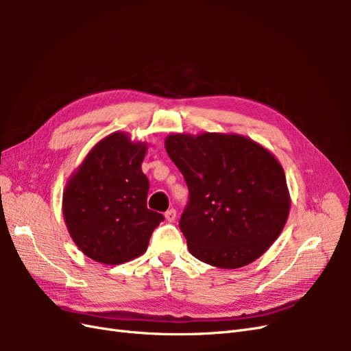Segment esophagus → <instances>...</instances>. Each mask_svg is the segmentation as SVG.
Masks as SVG:
<instances>
[{"label": "esophagus", "mask_w": 351, "mask_h": 351, "mask_svg": "<svg viewBox=\"0 0 351 351\" xmlns=\"http://www.w3.org/2000/svg\"><path fill=\"white\" fill-rule=\"evenodd\" d=\"M176 217H177V210H176L174 208L168 209V210L165 212V218H167V221H168V222H173V221L176 219Z\"/></svg>", "instance_id": "1"}]
</instances>
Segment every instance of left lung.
I'll list each match as a JSON object with an SVG mask.
<instances>
[{
	"label": "left lung",
	"instance_id": "1",
	"mask_svg": "<svg viewBox=\"0 0 351 351\" xmlns=\"http://www.w3.org/2000/svg\"><path fill=\"white\" fill-rule=\"evenodd\" d=\"M165 149L183 174L189 202L180 230L193 256L212 267H246L268 250L290 210L284 169L239 134H171Z\"/></svg>",
	"mask_w": 351,
	"mask_h": 351
}]
</instances>
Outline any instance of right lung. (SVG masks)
<instances>
[{
	"instance_id": "right-lung-1",
	"label": "right lung",
	"mask_w": 351,
	"mask_h": 351,
	"mask_svg": "<svg viewBox=\"0 0 351 351\" xmlns=\"http://www.w3.org/2000/svg\"><path fill=\"white\" fill-rule=\"evenodd\" d=\"M145 154V143L112 133L93 146L67 183L64 219L73 241L88 258L120 265L141 256L164 221L162 214L146 206Z\"/></svg>"
}]
</instances>
